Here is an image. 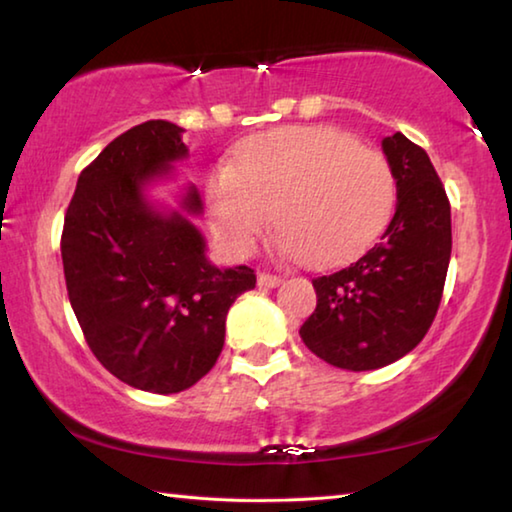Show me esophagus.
<instances>
[{
	"label": "esophagus",
	"instance_id": "34e87169",
	"mask_svg": "<svg viewBox=\"0 0 512 512\" xmlns=\"http://www.w3.org/2000/svg\"><path fill=\"white\" fill-rule=\"evenodd\" d=\"M257 284H259V287H264V289H275V287H280V284H282V277L273 275V273H259Z\"/></svg>",
	"mask_w": 512,
	"mask_h": 512
}]
</instances>
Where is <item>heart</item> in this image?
Wrapping results in <instances>:
<instances>
[{"instance_id":"obj_1","label":"heart","mask_w":512,"mask_h":512,"mask_svg":"<svg viewBox=\"0 0 512 512\" xmlns=\"http://www.w3.org/2000/svg\"><path fill=\"white\" fill-rule=\"evenodd\" d=\"M395 196L386 155L325 126L250 137L232 167L207 180V212L225 246L253 253L273 219L282 248L309 266L361 255L386 228Z\"/></svg>"}]
</instances>
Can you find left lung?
<instances>
[{"label":"left lung","mask_w":512,"mask_h":512,"mask_svg":"<svg viewBox=\"0 0 512 512\" xmlns=\"http://www.w3.org/2000/svg\"><path fill=\"white\" fill-rule=\"evenodd\" d=\"M381 149L395 173V216L357 262L311 280L318 302L300 327L316 357L354 372L388 366L424 339L452 255V210L427 151L402 133Z\"/></svg>","instance_id":"1"}]
</instances>
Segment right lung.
Masks as SVG:
<instances>
[{
    "label": "right lung",
    "mask_w": 512,
    "mask_h": 512,
    "mask_svg": "<svg viewBox=\"0 0 512 512\" xmlns=\"http://www.w3.org/2000/svg\"><path fill=\"white\" fill-rule=\"evenodd\" d=\"M183 158L180 126H133L81 171L60 237L67 296L94 357L124 384L160 395L212 370L228 309L257 282L248 266L210 264L183 212L146 201L144 187ZM183 210L201 214L196 187Z\"/></svg>",
    "instance_id": "obj_1"
}]
</instances>
